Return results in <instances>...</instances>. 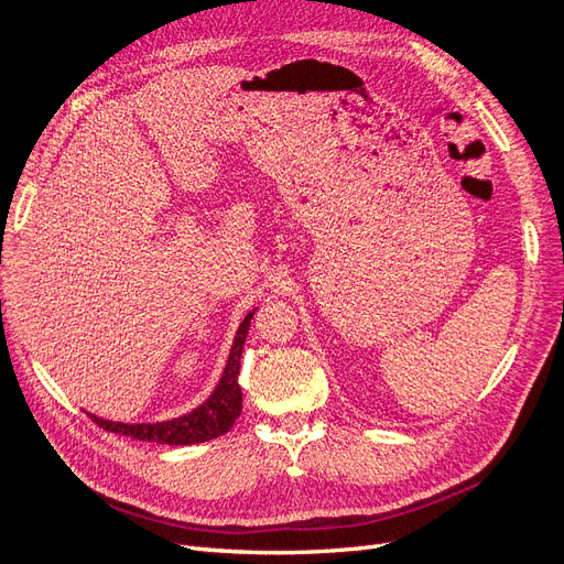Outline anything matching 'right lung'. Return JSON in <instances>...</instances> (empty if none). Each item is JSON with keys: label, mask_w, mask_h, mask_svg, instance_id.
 <instances>
[{"label": "right lung", "mask_w": 564, "mask_h": 564, "mask_svg": "<svg viewBox=\"0 0 564 564\" xmlns=\"http://www.w3.org/2000/svg\"><path fill=\"white\" fill-rule=\"evenodd\" d=\"M252 314L254 312L247 314V317L240 324V328H238V333H236V343L231 347L227 368H224V375L219 379V387L192 414L173 419V421H164V423H133V425L104 421V419H97L95 414H87V416L108 433L127 435L131 440H143V442L171 444V446L198 444V442H208V440H215V437L224 435L240 414V404H242V391H240V384H238L240 354H242L247 330H250Z\"/></svg>", "instance_id": "add662e5"}]
</instances>
